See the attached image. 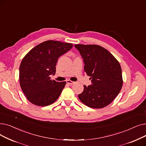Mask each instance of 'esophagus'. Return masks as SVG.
Wrapping results in <instances>:
<instances>
[{
  "instance_id": "1",
  "label": "esophagus",
  "mask_w": 146,
  "mask_h": 146,
  "mask_svg": "<svg viewBox=\"0 0 146 146\" xmlns=\"http://www.w3.org/2000/svg\"><path fill=\"white\" fill-rule=\"evenodd\" d=\"M66 82H67V84H69V85H72L73 84H74V83H75V82L72 81H71V80H68V81H66Z\"/></svg>"
}]
</instances>
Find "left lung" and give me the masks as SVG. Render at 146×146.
<instances>
[{
    "label": "left lung",
    "mask_w": 146,
    "mask_h": 146,
    "mask_svg": "<svg viewBox=\"0 0 146 146\" xmlns=\"http://www.w3.org/2000/svg\"><path fill=\"white\" fill-rule=\"evenodd\" d=\"M90 76L92 85L84 86L78 98L86 106L100 109L112 102L120 92L123 81L121 67L106 48L96 44H75Z\"/></svg>",
    "instance_id": "left-lung-1"
}]
</instances>
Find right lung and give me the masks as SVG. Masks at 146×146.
Returning a JSON list of instances; mask_svg holds the SVG:
<instances>
[{"label":"right lung","mask_w":146,"mask_h":146,"mask_svg":"<svg viewBox=\"0 0 146 146\" xmlns=\"http://www.w3.org/2000/svg\"><path fill=\"white\" fill-rule=\"evenodd\" d=\"M72 44L47 40L28 53L19 66V83L27 99L39 106L50 105L56 101L66 82L52 80L59 58L72 48Z\"/></svg>","instance_id":"add662e5"}]
</instances>
